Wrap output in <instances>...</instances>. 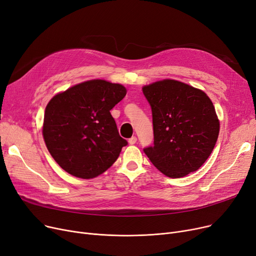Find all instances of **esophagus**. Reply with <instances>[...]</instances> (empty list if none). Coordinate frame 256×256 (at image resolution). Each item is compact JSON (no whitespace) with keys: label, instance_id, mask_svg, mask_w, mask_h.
Returning <instances> with one entry per match:
<instances>
[{"label":"esophagus","instance_id":"obj_1","mask_svg":"<svg viewBox=\"0 0 256 256\" xmlns=\"http://www.w3.org/2000/svg\"><path fill=\"white\" fill-rule=\"evenodd\" d=\"M136 142H137V137H136V136H132V138H130V139H128V143H130V145L135 144Z\"/></svg>","mask_w":256,"mask_h":256}]
</instances>
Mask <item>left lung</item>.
Here are the masks:
<instances>
[{"label":"left lung","instance_id":"obj_1","mask_svg":"<svg viewBox=\"0 0 256 256\" xmlns=\"http://www.w3.org/2000/svg\"><path fill=\"white\" fill-rule=\"evenodd\" d=\"M142 90L154 124V145L143 150L145 154L171 178L198 170L219 136L220 122L210 98L176 80H158Z\"/></svg>","mask_w":256,"mask_h":256}]
</instances>
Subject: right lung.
I'll use <instances>...</instances> for the list:
<instances>
[{
  "label": "right lung",
  "instance_id": "1",
  "mask_svg": "<svg viewBox=\"0 0 256 256\" xmlns=\"http://www.w3.org/2000/svg\"><path fill=\"white\" fill-rule=\"evenodd\" d=\"M126 89L90 80L58 93L48 104L42 135L50 156L72 176L89 180L110 168L128 144L110 111Z\"/></svg>",
  "mask_w": 256,
  "mask_h": 256
}]
</instances>
